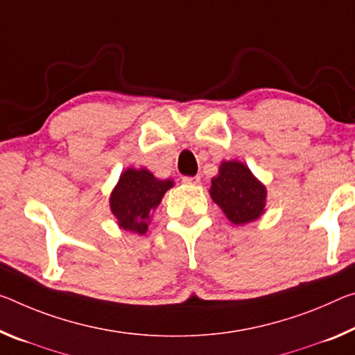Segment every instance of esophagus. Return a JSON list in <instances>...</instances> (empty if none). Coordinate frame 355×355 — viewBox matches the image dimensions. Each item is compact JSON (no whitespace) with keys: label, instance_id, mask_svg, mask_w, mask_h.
I'll use <instances>...</instances> for the list:
<instances>
[{"label":"esophagus","instance_id":"1","mask_svg":"<svg viewBox=\"0 0 355 355\" xmlns=\"http://www.w3.org/2000/svg\"><path fill=\"white\" fill-rule=\"evenodd\" d=\"M182 182L184 184H198L200 182V177H183Z\"/></svg>","mask_w":355,"mask_h":355}]
</instances>
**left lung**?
<instances>
[{"mask_svg":"<svg viewBox=\"0 0 355 355\" xmlns=\"http://www.w3.org/2000/svg\"><path fill=\"white\" fill-rule=\"evenodd\" d=\"M210 196L230 223L243 226L266 211L267 189L240 161H223L211 178Z\"/></svg>","mask_w":355,"mask_h":355,"instance_id":"8db88e82","label":"left lung"}]
</instances>
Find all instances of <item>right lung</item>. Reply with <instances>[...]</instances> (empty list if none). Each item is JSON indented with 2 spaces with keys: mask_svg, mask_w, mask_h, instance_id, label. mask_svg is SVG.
<instances>
[{
  "mask_svg": "<svg viewBox=\"0 0 355 355\" xmlns=\"http://www.w3.org/2000/svg\"><path fill=\"white\" fill-rule=\"evenodd\" d=\"M172 187L171 178L157 180L147 168H126L110 194V210L118 226L144 235L148 230L150 213Z\"/></svg>",
  "mask_w": 355,
  "mask_h": 355,
  "instance_id": "1",
  "label": "right lung"
}]
</instances>
